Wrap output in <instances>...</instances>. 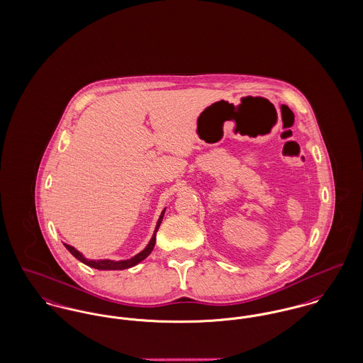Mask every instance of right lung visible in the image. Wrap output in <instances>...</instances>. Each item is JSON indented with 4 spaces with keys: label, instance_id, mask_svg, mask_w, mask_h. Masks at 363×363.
Segmentation results:
<instances>
[{
    "label": "right lung",
    "instance_id": "right-lung-1",
    "mask_svg": "<svg viewBox=\"0 0 363 363\" xmlns=\"http://www.w3.org/2000/svg\"><path fill=\"white\" fill-rule=\"evenodd\" d=\"M163 216H164V210H163V213H162V216H160V218H159V221H157V225H156V230H155V233H153V236H152V239H150V242H149V245L145 247V250L140 251V254H137L135 257H133V258H130V259H125V261H111V259H86V258H84L83 254L80 252V251L76 250L74 247H72V246H69V245H65V247L67 249V250L70 251L79 261H82L84 262L85 265H88V267H91V268H95V269H101V271H108V269H127V268H131V267H134V265H137L138 262H140L142 259H145L152 250H153V247H155V243H156V232H157V229H159V226H160V223H162V220H163Z\"/></svg>",
    "mask_w": 363,
    "mask_h": 363
}]
</instances>
